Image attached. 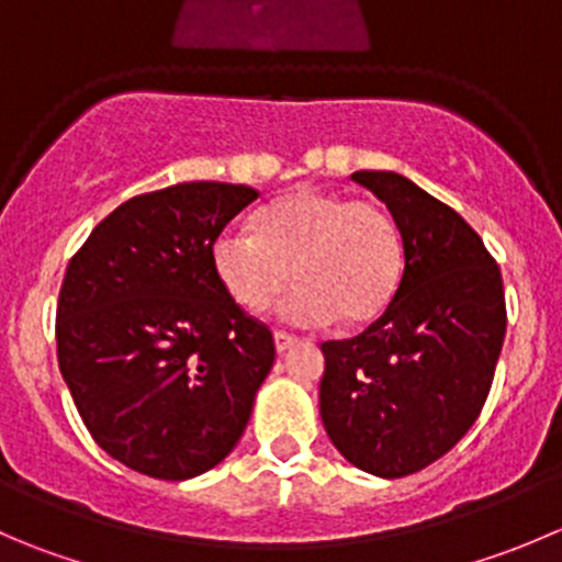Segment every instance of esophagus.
Wrapping results in <instances>:
<instances>
[{"label": "esophagus", "mask_w": 562, "mask_h": 562, "mask_svg": "<svg viewBox=\"0 0 562 562\" xmlns=\"http://www.w3.org/2000/svg\"><path fill=\"white\" fill-rule=\"evenodd\" d=\"M293 346H296V337L288 335V331H274V348H277V353H285L288 348H293Z\"/></svg>", "instance_id": "1"}]
</instances>
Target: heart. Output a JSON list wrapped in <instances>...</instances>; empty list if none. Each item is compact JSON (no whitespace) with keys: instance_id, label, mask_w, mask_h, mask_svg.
Here are the masks:
<instances>
[{"instance_id":"obj_1","label":"heart","mask_w":562,"mask_h":562,"mask_svg":"<svg viewBox=\"0 0 562 562\" xmlns=\"http://www.w3.org/2000/svg\"><path fill=\"white\" fill-rule=\"evenodd\" d=\"M252 229L233 227L211 247L216 280L244 310H263L296 274L277 315L293 324L346 326L379 318L403 277L395 220L373 200L296 187L260 209Z\"/></svg>"}]
</instances>
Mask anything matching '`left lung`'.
<instances>
[{"instance_id": "1", "label": "left lung", "mask_w": 562, "mask_h": 562, "mask_svg": "<svg viewBox=\"0 0 562 562\" xmlns=\"http://www.w3.org/2000/svg\"><path fill=\"white\" fill-rule=\"evenodd\" d=\"M351 181L390 209L403 277L379 321L321 346V419L359 470L403 477L456 448L486 403L505 340V291L481 236L397 172Z\"/></svg>"}]
</instances>
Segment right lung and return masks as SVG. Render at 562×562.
<instances>
[{
    "label": "right lung",
    "instance_id": "obj_1",
    "mask_svg": "<svg viewBox=\"0 0 562 562\" xmlns=\"http://www.w3.org/2000/svg\"><path fill=\"white\" fill-rule=\"evenodd\" d=\"M255 200V189L216 181L139 194L70 258L59 373L98 448L128 470L189 481L247 428L274 337L216 280L211 247Z\"/></svg>",
    "mask_w": 562,
    "mask_h": 562
}]
</instances>
